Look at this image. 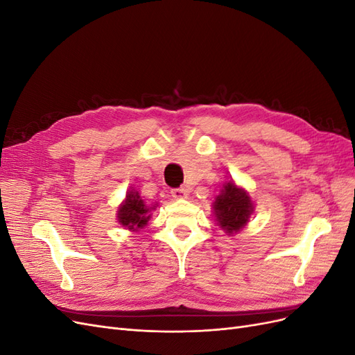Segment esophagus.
Here are the masks:
<instances>
[{"mask_svg":"<svg viewBox=\"0 0 355 355\" xmlns=\"http://www.w3.org/2000/svg\"><path fill=\"white\" fill-rule=\"evenodd\" d=\"M188 188H185V187H182V188H175V189H171V196H173L175 198H178V200H180V198H188Z\"/></svg>","mask_w":355,"mask_h":355,"instance_id":"esophagus-1","label":"esophagus"}]
</instances>
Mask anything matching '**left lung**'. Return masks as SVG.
<instances>
[{
	"instance_id": "1",
	"label": "left lung",
	"mask_w": 355,
	"mask_h": 355,
	"mask_svg": "<svg viewBox=\"0 0 355 355\" xmlns=\"http://www.w3.org/2000/svg\"><path fill=\"white\" fill-rule=\"evenodd\" d=\"M254 210L253 201L247 191L239 188L234 180L223 185L220 194L214 198L213 211L219 227L228 235L237 234L249 222Z\"/></svg>"
}]
</instances>
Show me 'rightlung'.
Returning <instances> with one entry per match:
<instances>
[{
	"mask_svg": "<svg viewBox=\"0 0 355 355\" xmlns=\"http://www.w3.org/2000/svg\"><path fill=\"white\" fill-rule=\"evenodd\" d=\"M155 207L157 206H146L145 201L139 196V192L133 189L130 192H127L125 200L120 204V207H118L116 219L125 230L139 231L148 223L149 218H151L149 213Z\"/></svg>",
	"mask_w": 355,
	"mask_h": 355,
	"instance_id": "obj_1",
	"label": "right lung"
}]
</instances>
